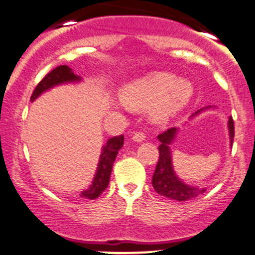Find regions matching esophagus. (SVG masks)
<instances>
[{
    "label": "esophagus",
    "instance_id": "esophagus-1",
    "mask_svg": "<svg viewBox=\"0 0 255 255\" xmlns=\"http://www.w3.org/2000/svg\"><path fill=\"white\" fill-rule=\"evenodd\" d=\"M132 138L134 142H143V140L145 139V134H144L143 132H135V133H133Z\"/></svg>",
    "mask_w": 255,
    "mask_h": 255
}]
</instances>
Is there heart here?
Masks as SVG:
<instances>
[{
    "label": "heart",
    "mask_w": 255,
    "mask_h": 255,
    "mask_svg": "<svg viewBox=\"0 0 255 255\" xmlns=\"http://www.w3.org/2000/svg\"><path fill=\"white\" fill-rule=\"evenodd\" d=\"M195 87L190 80L175 74L158 71L125 85L121 90L123 104L130 110L142 111L153 107V120L165 123L189 105Z\"/></svg>",
    "instance_id": "obj_1"
}]
</instances>
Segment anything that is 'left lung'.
Returning a JSON list of instances; mask_svg holds the SVG:
<instances>
[{
    "mask_svg": "<svg viewBox=\"0 0 255 255\" xmlns=\"http://www.w3.org/2000/svg\"><path fill=\"white\" fill-rule=\"evenodd\" d=\"M208 109H212L211 106L204 107L190 116V120L199 116L200 113L206 111ZM228 133H230V143L231 146L233 144V138H235V123H233L232 116L228 118ZM179 128L174 127L168 129L166 132L161 133L158 135V139L160 142L159 145V160L156 164L155 171L153 174L151 184H153L154 190L161 196H165L168 199L176 200V201H187L194 197L199 196L200 194H204L206 191L205 187H197L187 185L176 175L173 166V154H171L170 145L175 140Z\"/></svg>",
    "mask_w": 255,
    "mask_h": 255,
    "instance_id": "8db88e82",
    "label": "left lung"
}]
</instances>
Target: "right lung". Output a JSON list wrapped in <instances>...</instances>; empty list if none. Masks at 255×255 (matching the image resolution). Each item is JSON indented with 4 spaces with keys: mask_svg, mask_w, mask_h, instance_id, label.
<instances>
[{
    "mask_svg": "<svg viewBox=\"0 0 255 255\" xmlns=\"http://www.w3.org/2000/svg\"><path fill=\"white\" fill-rule=\"evenodd\" d=\"M82 81L81 76L74 74L73 69L69 68L68 65H60L51 70L50 73L45 76L37 87L33 91L30 101H34L35 99L40 96L43 92L48 91V90L53 89V87L59 86V85L64 84H75V82ZM125 142V137L120 135V137H113L107 140L106 144L102 146L101 155H100L99 164H97L96 173H95L94 179H92L91 185L87 187L86 190L81 192V197L89 200H95L106 190V187L110 184V176H111L112 166L116 160L118 150L123 146Z\"/></svg>",
    "mask_w": 255,
    "mask_h": 255,
    "instance_id": "obj_1",
    "label": "right lung"
}]
</instances>
